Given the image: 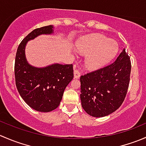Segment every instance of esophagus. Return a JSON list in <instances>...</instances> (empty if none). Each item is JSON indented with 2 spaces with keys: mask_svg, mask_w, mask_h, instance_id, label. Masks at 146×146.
<instances>
[{
  "mask_svg": "<svg viewBox=\"0 0 146 146\" xmlns=\"http://www.w3.org/2000/svg\"><path fill=\"white\" fill-rule=\"evenodd\" d=\"M80 76V73L78 69H74V78H75L78 79L79 78Z\"/></svg>",
  "mask_w": 146,
  "mask_h": 146,
  "instance_id": "esophagus-1",
  "label": "esophagus"
}]
</instances>
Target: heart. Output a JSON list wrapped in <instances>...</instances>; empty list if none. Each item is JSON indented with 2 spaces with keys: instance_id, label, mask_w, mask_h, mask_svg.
<instances>
[{
  "instance_id": "1",
  "label": "heart",
  "mask_w": 146,
  "mask_h": 146,
  "mask_svg": "<svg viewBox=\"0 0 146 146\" xmlns=\"http://www.w3.org/2000/svg\"><path fill=\"white\" fill-rule=\"evenodd\" d=\"M76 47L80 53L88 54L85 65L89 69H98L112 59L119 50L118 43L102 35L85 36L79 39Z\"/></svg>"
}]
</instances>
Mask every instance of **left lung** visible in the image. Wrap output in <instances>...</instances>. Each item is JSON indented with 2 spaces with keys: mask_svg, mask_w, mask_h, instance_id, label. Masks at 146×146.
I'll return each mask as SVG.
<instances>
[{
  "mask_svg": "<svg viewBox=\"0 0 146 146\" xmlns=\"http://www.w3.org/2000/svg\"><path fill=\"white\" fill-rule=\"evenodd\" d=\"M131 63L123 49L115 61L80 77V100L90 116L102 117L115 111L126 98Z\"/></svg>",
  "mask_w": 146,
  "mask_h": 146,
  "instance_id": "left-lung-1",
  "label": "left lung"
}]
</instances>
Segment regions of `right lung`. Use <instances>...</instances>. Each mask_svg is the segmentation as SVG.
Wrapping results in <instances>:
<instances>
[{
    "mask_svg": "<svg viewBox=\"0 0 146 146\" xmlns=\"http://www.w3.org/2000/svg\"><path fill=\"white\" fill-rule=\"evenodd\" d=\"M52 32V25L34 29L19 44L15 61V85L20 96L29 107L42 112L58 107L65 88L74 76L73 64H57L38 68L26 61L25 47L28 41L42 34Z\"/></svg>",
    "mask_w": 146,
    "mask_h": 146,
    "instance_id": "add662e5",
    "label": "right lung"
}]
</instances>
